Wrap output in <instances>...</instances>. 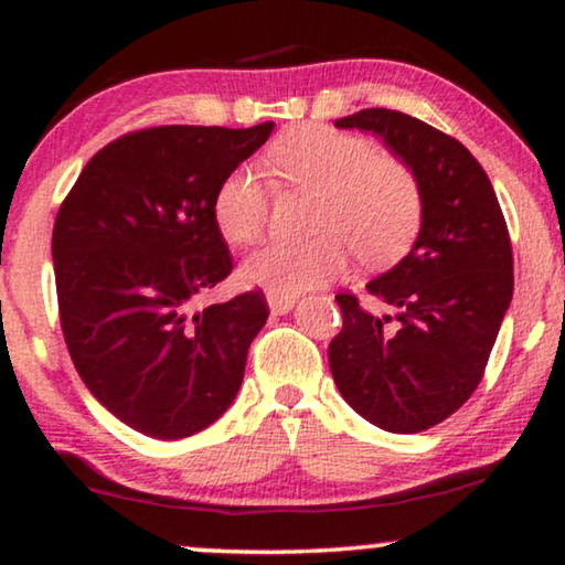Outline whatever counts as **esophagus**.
Segmentation results:
<instances>
[{
	"instance_id": "34e87169",
	"label": "esophagus",
	"mask_w": 565,
	"mask_h": 565,
	"mask_svg": "<svg viewBox=\"0 0 565 565\" xmlns=\"http://www.w3.org/2000/svg\"><path fill=\"white\" fill-rule=\"evenodd\" d=\"M267 306L269 311L277 313V316H285L292 311V306H296V296H280V292H267Z\"/></svg>"
}]
</instances>
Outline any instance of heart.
Here are the masks:
<instances>
[{
    "mask_svg": "<svg viewBox=\"0 0 565 565\" xmlns=\"http://www.w3.org/2000/svg\"><path fill=\"white\" fill-rule=\"evenodd\" d=\"M269 161L285 180L321 192L313 226L323 234L265 244L244 259V282L298 296L342 275L352 249L367 265H385L414 242L422 223L419 184L367 138L303 126L273 146ZM267 207V184L254 169L238 167L215 190L213 218L228 242L249 244L265 228Z\"/></svg>",
    "mask_w": 565,
    "mask_h": 565,
    "instance_id": "obj_1",
    "label": "heart"
}]
</instances>
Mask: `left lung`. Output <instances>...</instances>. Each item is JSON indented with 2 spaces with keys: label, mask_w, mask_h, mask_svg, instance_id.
I'll use <instances>...</instances> for the list:
<instances>
[{
  "label": "left lung",
  "mask_w": 565,
  "mask_h": 565,
  "mask_svg": "<svg viewBox=\"0 0 565 565\" xmlns=\"http://www.w3.org/2000/svg\"><path fill=\"white\" fill-rule=\"evenodd\" d=\"M334 126L375 134L422 192L414 246L365 285L391 313H367L342 292V331L329 344L347 404L375 427L414 435L458 412L481 383L514 290L507 221L483 167L443 130L385 107Z\"/></svg>",
  "instance_id": "obj_1"
}]
</instances>
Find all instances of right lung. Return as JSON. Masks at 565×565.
Returning a JSON list of instances; mask_svg holds the SVG:
<instances>
[{"label":"right lung","mask_w":565,"mask_h":565,"mask_svg":"<svg viewBox=\"0 0 565 565\" xmlns=\"http://www.w3.org/2000/svg\"><path fill=\"white\" fill-rule=\"evenodd\" d=\"M275 122L161 126L107 143L53 226L61 329L92 396L130 429L182 439L234 404L267 321L259 290L192 311L231 273L213 218L223 177Z\"/></svg>","instance_id":"1"}]
</instances>
